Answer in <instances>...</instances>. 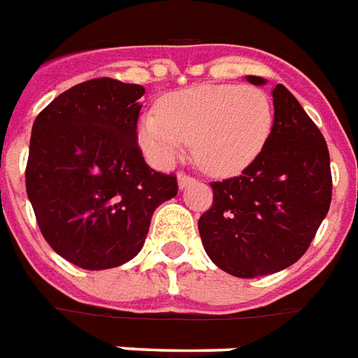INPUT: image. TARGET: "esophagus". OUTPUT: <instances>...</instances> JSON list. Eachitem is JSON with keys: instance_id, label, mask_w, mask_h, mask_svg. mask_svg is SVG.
<instances>
[{"instance_id": "obj_1", "label": "esophagus", "mask_w": 358, "mask_h": 358, "mask_svg": "<svg viewBox=\"0 0 358 358\" xmlns=\"http://www.w3.org/2000/svg\"><path fill=\"white\" fill-rule=\"evenodd\" d=\"M196 181L192 179L191 175H187V173H179L177 175V185H179V189H187L189 185H194Z\"/></svg>"}]
</instances>
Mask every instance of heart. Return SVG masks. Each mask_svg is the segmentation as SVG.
Instances as JSON below:
<instances>
[{"label": "heart", "instance_id": "heart-1", "mask_svg": "<svg viewBox=\"0 0 358 358\" xmlns=\"http://www.w3.org/2000/svg\"><path fill=\"white\" fill-rule=\"evenodd\" d=\"M273 127L270 96L256 86L200 85L167 94L158 115L136 125L141 148L156 166H171L191 143L196 166L227 177L243 171L262 152Z\"/></svg>", "mask_w": 358, "mask_h": 358}]
</instances>
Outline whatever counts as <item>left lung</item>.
Returning a JSON list of instances; mask_svg holds the SVG:
<instances>
[{"instance_id":"8db88e82","label":"left lung","mask_w":358,"mask_h":358,"mask_svg":"<svg viewBox=\"0 0 358 358\" xmlns=\"http://www.w3.org/2000/svg\"><path fill=\"white\" fill-rule=\"evenodd\" d=\"M250 85L266 78L247 75ZM273 127L239 177L212 183L214 204L199 231L210 260L235 278H258L295 264L331 202L328 144L283 85L272 90Z\"/></svg>"}]
</instances>
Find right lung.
I'll use <instances>...</instances> for the list:
<instances>
[{
  "instance_id": "right-lung-1",
  "label": "right lung",
  "mask_w": 358,
  "mask_h": 358,
  "mask_svg": "<svg viewBox=\"0 0 358 358\" xmlns=\"http://www.w3.org/2000/svg\"><path fill=\"white\" fill-rule=\"evenodd\" d=\"M144 86L94 78L59 94L32 125L27 194L48 245L85 270L133 260L154 210L177 194L136 146Z\"/></svg>"
}]
</instances>
